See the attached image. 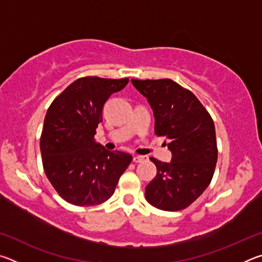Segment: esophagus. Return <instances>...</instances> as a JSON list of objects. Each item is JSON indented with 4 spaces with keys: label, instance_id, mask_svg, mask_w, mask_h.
<instances>
[{
    "label": "esophagus",
    "instance_id": "esophagus-1",
    "mask_svg": "<svg viewBox=\"0 0 262 262\" xmlns=\"http://www.w3.org/2000/svg\"><path fill=\"white\" fill-rule=\"evenodd\" d=\"M148 157L145 156H139V155H136V156H134V158H133V162L134 163H142L144 161H147Z\"/></svg>",
    "mask_w": 262,
    "mask_h": 262
}]
</instances>
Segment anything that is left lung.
I'll return each mask as SVG.
<instances>
[{
    "mask_svg": "<svg viewBox=\"0 0 262 262\" xmlns=\"http://www.w3.org/2000/svg\"><path fill=\"white\" fill-rule=\"evenodd\" d=\"M147 97L155 115V134L165 136L172 162L151 157L157 174L145 187L150 205L166 211L186 209L205 192L217 162L215 125L193 92L170 78L132 79Z\"/></svg>",
    "mask_w": 262,
    "mask_h": 262,
    "instance_id": "1",
    "label": "left lung"
}]
</instances>
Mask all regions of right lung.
Listing matches in <instances>:
<instances>
[{
  "label": "right lung",
  "instance_id": "obj_1",
  "mask_svg": "<svg viewBox=\"0 0 262 262\" xmlns=\"http://www.w3.org/2000/svg\"><path fill=\"white\" fill-rule=\"evenodd\" d=\"M129 79L81 77L47 110L40 136L46 177L57 194L75 206L100 205L112 196L133 157L110 151L94 137L108 97Z\"/></svg>",
  "mask_w": 262,
  "mask_h": 262
}]
</instances>
